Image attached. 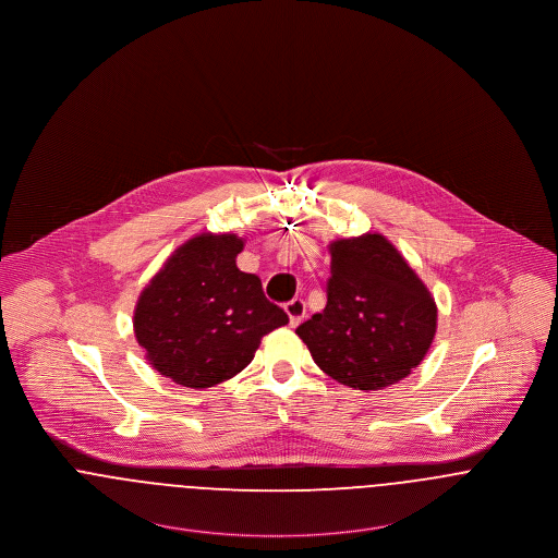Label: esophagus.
I'll return each instance as SVG.
<instances>
[{
    "label": "esophagus",
    "instance_id": "34e87169",
    "mask_svg": "<svg viewBox=\"0 0 558 558\" xmlns=\"http://www.w3.org/2000/svg\"><path fill=\"white\" fill-rule=\"evenodd\" d=\"M304 311L306 308H304L303 299H292L290 303H286V313L290 317V326L292 328H296L303 322Z\"/></svg>",
    "mask_w": 558,
    "mask_h": 558
}]
</instances>
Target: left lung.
I'll list each match as a JSON object with an SVG mask.
<instances>
[{"label":"left lung","mask_w":558,"mask_h":558,"mask_svg":"<svg viewBox=\"0 0 558 558\" xmlns=\"http://www.w3.org/2000/svg\"><path fill=\"white\" fill-rule=\"evenodd\" d=\"M437 332V304L381 234L330 243L326 306L296 328L315 364L354 390L399 384Z\"/></svg>","instance_id":"8db88e82"}]
</instances>
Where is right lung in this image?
Returning a JSON list of instances; mask_svg holds the SVG:
<instances>
[{
  "label": "right lung",
  "mask_w": 558,
  "mask_h": 558,
  "mask_svg": "<svg viewBox=\"0 0 558 558\" xmlns=\"http://www.w3.org/2000/svg\"><path fill=\"white\" fill-rule=\"evenodd\" d=\"M245 243L203 232L166 259L141 292L134 335L153 368L185 388H210L252 360L288 313L264 296L259 277L239 270Z\"/></svg>",
  "instance_id": "1"
}]
</instances>
